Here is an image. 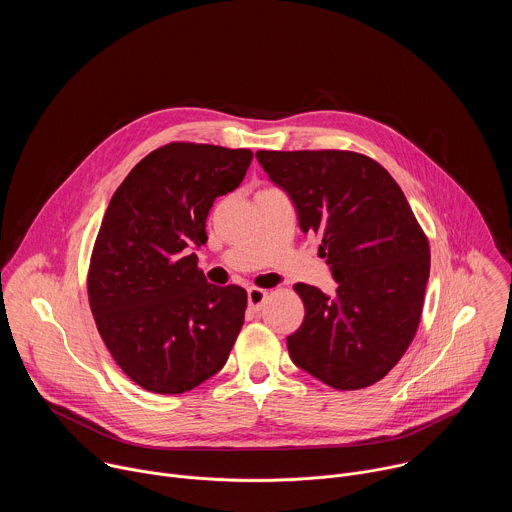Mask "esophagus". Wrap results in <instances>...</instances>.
Returning <instances> with one entry per match:
<instances>
[{"label":"esophagus","instance_id":"obj_1","mask_svg":"<svg viewBox=\"0 0 512 512\" xmlns=\"http://www.w3.org/2000/svg\"><path fill=\"white\" fill-rule=\"evenodd\" d=\"M247 300H249V308L253 312H259L267 300V289H261V287H249L247 291Z\"/></svg>","mask_w":512,"mask_h":512}]
</instances>
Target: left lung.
I'll return each instance as SVG.
<instances>
[{
  "label": "left lung",
  "mask_w": 512,
  "mask_h": 512,
  "mask_svg": "<svg viewBox=\"0 0 512 512\" xmlns=\"http://www.w3.org/2000/svg\"><path fill=\"white\" fill-rule=\"evenodd\" d=\"M257 160L338 281L334 296L294 285L306 316L287 336L291 360L338 391L381 381L415 338L429 277V243L403 190L356 152L261 150Z\"/></svg>",
  "instance_id": "1"
}]
</instances>
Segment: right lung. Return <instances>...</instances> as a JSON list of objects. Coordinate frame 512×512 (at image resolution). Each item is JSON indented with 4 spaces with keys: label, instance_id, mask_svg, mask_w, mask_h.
<instances>
[{
    "label": "right lung",
    "instance_id": "obj_1",
    "mask_svg": "<svg viewBox=\"0 0 512 512\" xmlns=\"http://www.w3.org/2000/svg\"><path fill=\"white\" fill-rule=\"evenodd\" d=\"M251 150L172 141L115 190L93 247L87 291L97 330L141 389L186 393L225 367L243 328L247 291L198 269L216 196L233 192Z\"/></svg>",
    "mask_w": 512,
    "mask_h": 512
}]
</instances>
